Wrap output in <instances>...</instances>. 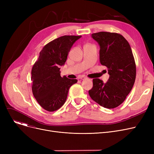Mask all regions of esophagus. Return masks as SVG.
<instances>
[{"label": "esophagus", "mask_w": 154, "mask_h": 154, "mask_svg": "<svg viewBox=\"0 0 154 154\" xmlns=\"http://www.w3.org/2000/svg\"><path fill=\"white\" fill-rule=\"evenodd\" d=\"M80 79H82V80H83V79H86V77H84V76H81L80 77Z\"/></svg>", "instance_id": "obj_1"}]
</instances>
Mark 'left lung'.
<instances>
[{
  "instance_id": "obj_1",
  "label": "left lung",
  "mask_w": 154,
  "mask_h": 154,
  "mask_svg": "<svg viewBox=\"0 0 154 154\" xmlns=\"http://www.w3.org/2000/svg\"><path fill=\"white\" fill-rule=\"evenodd\" d=\"M92 37L100 45V62L107 68L110 77L106 83L94 79L88 94L100 106L114 109L124 102L135 82L136 65L132 51L120 34L100 32Z\"/></svg>"
}]
</instances>
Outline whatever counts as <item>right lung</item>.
Segmentation results:
<instances>
[{
    "instance_id": "obj_1",
    "label": "right lung",
    "mask_w": 154,
    "mask_h": 154,
    "mask_svg": "<svg viewBox=\"0 0 154 154\" xmlns=\"http://www.w3.org/2000/svg\"><path fill=\"white\" fill-rule=\"evenodd\" d=\"M81 35H63L46 44L31 71L32 91L44 109L54 112L66 102L69 88L77 79L60 76V66L66 62L72 45Z\"/></svg>"
}]
</instances>
